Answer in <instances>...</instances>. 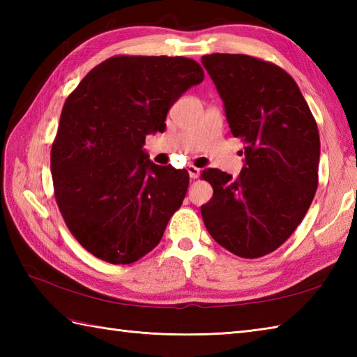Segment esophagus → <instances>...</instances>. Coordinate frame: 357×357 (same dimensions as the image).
I'll return each instance as SVG.
<instances>
[{
  "mask_svg": "<svg viewBox=\"0 0 357 357\" xmlns=\"http://www.w3.org/2000/svg\"><path fill=\"white\" fill-rule=\"evenodd\" d=\"M187 170H188V174H190V178L192 179H196L199 176V173H201V170L198 169V167H195V165H188L187 167Z\"/></svg>",
  "mask_w": 357,
  "mask_h": 357,
  "instance_id": "1",
  "label": "esophagus"
}]
</instances>
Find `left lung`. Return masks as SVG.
<instances>
[{
	"instance_id": "8db88e82",
	"label": "left lung",
	"mask_w": 357,
	"mask_h": 357,
	"mask_svg": "<svg viewBox=\"0 0 357 357\" xmlns=\"http://www.w3.org/2000/svg\"><path fill=\"white\" fill-rule=\"evenodd\" d=\"M224 102L234 138L244 142L236 179L202 172L213 198L201 207L208 233L241 257L275 252L298 229L317 188L321 141L294 79L280 67L248 55L202 56Z\"/></svg>"
}]
</instances>
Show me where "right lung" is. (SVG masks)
I'll return each mask as SVG.
<instances>
[{
	"label": "right lung",
	"instance_id": "add662e5",
	"mask_svg": "<svg viewBox=\"0 0 357 357\" xmlns=\"http://www.w3.org/2000/svg\"><path fill=\"white\" fill-rule=\"evenodd\" d=\"M204 79L184 56H113L90 70L61 112L50 170L59 211L87 252L132 264L151 252L181 204L188 172L156 165L147 135Z\"/></svg>",
	"mask_w": 357,
	"mask_h": 357
}]
</instances>
